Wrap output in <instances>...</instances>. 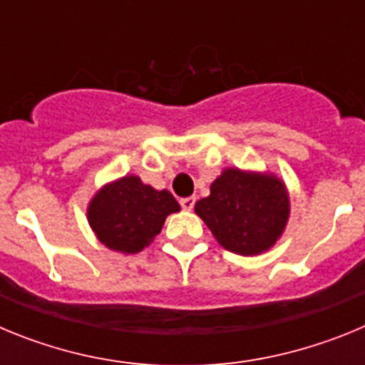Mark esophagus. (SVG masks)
Listing matches in <instances>:
<instances>
[{
  "instance_id": "34e87169",
  "label": "esophagus",
  "mask_w": 365,
  "mask_h": 365,
  "mask_svg": "<svg viewBox=\"0 0 365 365\" xmlns=\"http://www.w3.org/2000/svg\"><path fill=\"white\" fill-rule=\"evenodd\" d=\"M193 205H195V197H182L180 199V206H182V210H192Z\"/></svg>"
}]
</instances>
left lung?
I'll use <instances>...</instances> for the list:
<instances>
[{"label": "left lung", "mask_w": 365, "mask_h": 365, "mask_svg": "<svg viewBox=\"0 0 365 365\" xmlns=\"http://www.w3.org/2000/svg\"><path fill=\"white\" fill-rule=\"evenodd\" d=\"M195 214L222 248L259 256L285 232L291 197L276 173L225 168L210 185V195L195 202Z\"/></svg>", "instance_id": "obj_1"}]
</instances>
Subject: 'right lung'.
Returning a JSON list of instances; mask_svg holds the SVG:
<instances>
[{
	"instance_id": "1",
	"label": "right lung",
	"mask_w": 365,
	"mask_h": 365,
	"mask_svg": "<svg viewBox=\"0 0 365 365\" xmlns=\"http://www.w3.org/2000/svg\"><path fill=\"white\" fill-rule=\"evenodd\" d=\"M180 210L168 190L124 175L104 185L87 205V221L102 245L120 254H137L153 243L170 214Z\"/></svg>"
}]
</instances>
